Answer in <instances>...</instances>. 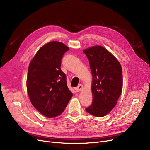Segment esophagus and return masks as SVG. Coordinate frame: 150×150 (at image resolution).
<instances>
[{
    "label": "esophagus",
    "instance_id": "obj_1",
    "mask_svg": "<svg viewBox=\"0 0 150 150\" xmlns=\"http://www.w3.org/2000/svg\"><path fill=\"white\" fill-rule=\"evenodd\" d=\"M83 86L82 84H80L79 86H78V87H76L75 88V91L76 92H80V91H81L83 89Z\"/></svg>",
    "mask_w": 150,
    "mask_h": 150
}]
</instances>
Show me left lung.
<instances>
[{"label":"left lung","mask_w":150,"mask_h":150,"mask_svg":"<svg viewBox=\"0 0 150 150\" xmlns=\"http://www.w3.org/2000/svg\"><path fill=\"white\" fill-rule=\"evenodd\" d=\"M83 52L88 57L92 74V102L86 112L103 117L117 104L123 86L122 69L116 58L101 46H93Z\"/></svg>","instance_id":"left-lung-1"}]
</instances>
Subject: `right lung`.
I'll return each mask as SVG.
<instances>
[{"instance_id":"add662e5","label":"right lung","mask_w":150,"mask_h":150,"mask_svg":"<svg viewBox=\"0 0 150 150\" xmlns=\"http://www.w3.org/2000/svg\"><path fill=\"white\" fill-rule=\"evenodd\" d=\"M69 47L52 41L39 49L30 62L27 89L33 106L43 115L55 117L64 111L72 93L67 85L61 63Z\"/></svg>"}]
</instances>
